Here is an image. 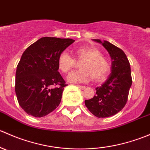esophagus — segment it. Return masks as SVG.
Wrapping results in <instances>:
<instances>
[{"label":"esophagus","mask_w":150,"mask_h":150,"mask_svg":"<svg viewBox=\"0 0 150 150\" xmlns=\"http://www.w3.org/2000/svg\"><path fill=\"white\" fill-rule=\"evenodd\" d=\"M78 87L79 88L83 89H83L86 88V86H80V85H78Z\"/></svg>","instance_id":"34e87169"}]
</instances>
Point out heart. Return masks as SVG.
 <instances>
[{
    "mask_svg": "<svg viewBox=\"0 0 150 150\" xmlns=\"http://www.w3.org/2000/svg\"><path fill=\"white\" fill-rule=\"evenodd\" d=\"M75 60L81 61L79 70L74 71L67 77V81L83 83L92 78L94 81L104 79L110 72V64L108 60L102 56L97 48L93 47H79L74 50ZM75 59L66 51H62L57 59L59 69L63 73H67L75 65Z\"/></svg>",
    "mask_w": 150,
    "mask_h": 150,
    "instance_id": "obj_1",
    "label": "heart"
}]
</instances>
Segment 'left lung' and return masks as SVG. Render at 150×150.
Listing matches in <instances>:
<instances>
[{
  "instance_id": "left-lung-1",
  "label": "left lung",
  "mask_w": 150,
  "mask_h": 150,
  "mask_svg": "<svg viewBox=\"0 0 150 150\" xmlns=\"http://www.w3.org/2000/svg\"><path fill=\"white\" fill-rule=\"evenodd\" d=\"M107 49L112 59L111 72L100 87L96 88V95L85 100L89 111L96 117H111L122 110L128 100L132 84L131 67L122 50L107 40L93 39Z\"/></svg>"
}]
</instances>
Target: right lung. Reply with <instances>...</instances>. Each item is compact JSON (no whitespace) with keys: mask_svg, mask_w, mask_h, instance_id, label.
<instances>
[{"mask_svg":"<svg viewBox=\"0 0 150 150\" xmlns=\"http://www.w3.org/2000/svg\"><path fill=\"white\" fill-rule=\"evenodd\" d=\"M75 40L43 37L24 51L16 71L15 92L29 115L44 117L61 102L65 81L58 72L57 59Z\"/></svg>","mask_w":150,"mask_h":150,"instance_id":"right-lung-1","label":"right lung"}]
</instances>
